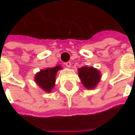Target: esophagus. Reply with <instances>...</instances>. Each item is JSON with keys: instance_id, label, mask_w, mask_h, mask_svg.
<instances>
[{"instance_id": "obj_1", "label": "esophagus", "mask_w": 135, "mask_h": 135, "mask_svg": "<svg viewBox=\"0 0 135 135\" xmlns=\"http://www.w3.org/2000/svg\"><path fill=\"white\" fill-rule=\"evenodd\" d=\"M65 66H66L67 68H70V67H71V63H70V61H67V62H65Z\"/></svg>"}]
</instances>
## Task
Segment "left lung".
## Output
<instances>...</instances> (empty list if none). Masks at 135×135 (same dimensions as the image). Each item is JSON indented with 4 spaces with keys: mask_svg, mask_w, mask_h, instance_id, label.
<instances>
[{
    "mask_svg": "<svg viewBox=\"0 0 135 135\" xmlns=\"http://www.w3.org/2000/svg\"><path fill=\"white\" fill-rule=\"evenodd\" d=\"M78 70L81 82L86 89L95 88L100 80L101 74L92 67H83Z\"/></svg>",
    "mask_w": 135,
    "mask_h": 135,
    "instance_id": "1",
    "label": "left lung"
}]
</instances>
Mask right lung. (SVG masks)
<instances>
[{
    "label": "right lung",
    "instance_id": "1",
    "mask_svg": "<svg viewBox=\"0 0 135 135\" xmlns=\"http://www.w3.org/2000/svg\"><path fill=\"white\" fill-rule=\"evenodd\" d=\"M61 68L60 66H56L52 68H46V70H42L35 76V81L37 85L41 87L47 92H49L54 87L55 82V75L57 71Z\"/></svg>",
    "mask_w": 135,
    "mask_h": 135
}]
</instances>
